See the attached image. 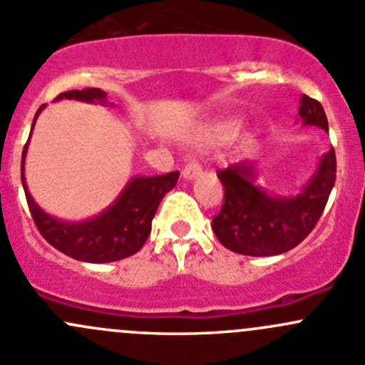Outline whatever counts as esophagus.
<instances>
[{
	"label": "esophagus",
	"instance_id": "obj_1",
	"mask_svg": "<svg viewBox=\"0 0 365 365\" xmlns=\"http://www.w3.org/2000/svg\"><path fill=\"white\" fill-rule=\"evenodd\" d=\"M201 169H203V165H201V162L197 159H190L189 162L185 164V168H183L182 175L185 180H192L196 178V176L201 175Z\"/></svg>",
	"mask_w": 365,
	"mask_h": 365
}]
</instances>
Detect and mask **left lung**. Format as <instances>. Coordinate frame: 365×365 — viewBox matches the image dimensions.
<instances>
[{
    "label": "left lung",
    "mask_w": 365,
    "mask_h": 365,
    "mask_svg": "<svg viewBox=\"0 0 365 365\" xmlns=\"http://www.w3.org/2000/svg\"><path fill=\"white\" fill-rule=\"evenodd\" d=\"M298 114L304 125L329 130L322 104L302 95ZM224 203L212 230L220 244L244 256H277L297 247L318 224L336 183V152L330 148L297 196H275L254 185V164L240 162L217 171Z\"/></svg>",
    "instance_id": "obj_1"
}]
</instances>
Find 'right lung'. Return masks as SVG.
Listing matches in <instances>:
<instances>
[{
	"label": "right lung",
	"mask_w": 365,
	"mask_h": 365,
	"mask_svg": "<svg viewBox=\"0 0 365 365\" xmlns=\"http://www.w3.org/2000/svg\"><path fill=\"white\" fill-rule=\"evenodd\" d=\"M106 97L108 93L101 88H86V90L65 91L58 95L56 101L73 98L90 104H106ZM43 106H40L33 118L31 130ZM28 143L24 145L23 160H21V180H23L26 201L36 227L54 249L86 263H111L132 256L145 245L162 197L178 182V171L160 176H135L125 185L116 201L101 215L83 222H65L47 215L28 192L24 182V159Z\"/></svg>",
	"instance_id": "add662e5"
}]
</instances>
